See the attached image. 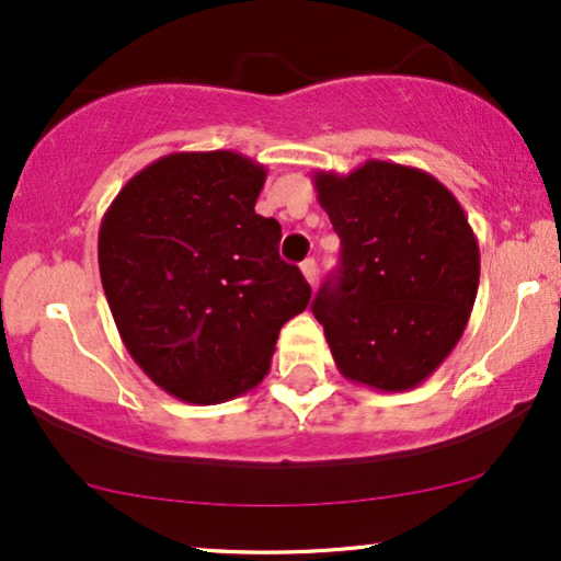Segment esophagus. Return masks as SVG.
<instances>
[{
	"label": "esophagus",
	"mask_w": 561,
	"mask_h": 561,
	"mask_svg": "<svg viewBox=\"0 0 561 561\" xmlns=\"http://www.w3.org/2000/svg\"><path fill=\"white\" fill-rule=\"evenodd\" d=\"M301 273H304V278H306V283H309V286H313V283H317V278H319V267H317V260H304L301 263Z\"/></svg>",
	"instance_id": "esophagus-1"
}]
</instances>
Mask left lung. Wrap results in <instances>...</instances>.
Listing matches in <instances>:
<instances>
[{"mask_svg":"<svg viewBox=\"0 0 561 561\" xmlns=\"http://www.w3.org/2000/svg\"><path fill=\"white\" fill-rule=\"evenodd\" d=\"M340 234V267L313 298L344 378L398 393L424 382L462 336L480 248L455 194L432 173L365 160L313 173Z\"/></svg>","mask_w":561,"mask_h":561,"instance_id":"8db88e82","label":"left lung"}]
</instances>
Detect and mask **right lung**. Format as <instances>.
I'll return each instance as SVG.
<instances>
[{
    "label": "right lung",
    "instance_id": "1",
    "mask_svg": "<svg viewBox=\"0 0 561 561\" xmlns=\"http://www.w3.org/2000/svg\"><path fill=\"white\" fill-rule=\"evenodd\" d=\"M265 165L232 150L171 152L133 175L99 227V273L129 357L186 403H225L271 370L311 288L255 214Z\"/></svg>",
    "mask_w": 561,
    "mask_h": 561
}]
</instances>
